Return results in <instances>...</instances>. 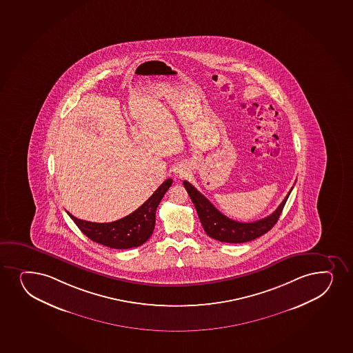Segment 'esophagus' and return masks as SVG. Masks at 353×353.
<instances>
[{
  "mask_svg": "<svg viewBox=\"0 0 353 353\" xmlns=\"http://www.w3.org/2000/svg\"><path fill=\"white\" fill-rule=\"evenodd\" d=\"M174 173L178 175V176H183V175L187 174V167L181 163V165H179L178 167H175Z\"/></svg>",
  "mask_w": 353,
  "mask_h": 353,
  "instance_id": "esophagus-1",
  "label": "esophagus"
}]
</instances>
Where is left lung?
I'll return each mask as SVG.
<instances>
[{
  "instance_id": "1",
  "label": "left lung",
  "mask_w": 353,
  "mask_h": 353,
  "mask_svg": "<svg viewBox=\"0 0 353 353\" xmlns=\"http://www.w3.org/2000/svg\"><path fill=\"white\" fill-rule=\"evenodd\" d=\"M183 186L191 196L192 203H194L199 219L207 235L213 239L219 240L221 243H248L268 233L279 219L285 203L293 190L292 187L283 203H280L279 207L271 215L253 223H239L227 218L226 215L218 211L211 201L188 181H183Z\"/></svg>"
}]
</instances>
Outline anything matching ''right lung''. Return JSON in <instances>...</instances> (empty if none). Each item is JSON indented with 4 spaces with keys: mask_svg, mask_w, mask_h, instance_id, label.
<instances>
[{
    "mask_svg": "<svg viewBox=\"0 0 353 353\" xmlns=\"http://www.w3.org/2000/svg\"><path fill=\"white\" fill-rule=\"evenodd\" d=\"M172 183V179H167L166 181L161 183L153 195L142 203L137 211L117 221L90 223L85 220L77 219L69 212L67 213L81 230L82 233L95 243L117 250L138 248L141 246L142 243H146L154 231L155 212Z\"/></svg>",
    "mask_w": 353,
    "mask_h": 353,
    "instance_id": "right-lung-1",
    "label": "right lung"
}]
</instances>
